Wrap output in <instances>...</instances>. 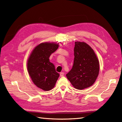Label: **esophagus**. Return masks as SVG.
Segmentation results:
<instances>
[{
    "mask_svg": "<svg viewBox=\"0 0 122 122\" xmlns=\"http://www.w3.org/2000/svg\"><path fill=\"white\" fill-rule=\"evenodd\" d=\"M64 73L63 72H61L60 74V75L61 77H63L64 76Z\"/></svg>",
    "mask_w": 122,
    "mask_h": 122,
    "instance_id": "obj_1",
    "label": "esophagus"
}]
</instances>
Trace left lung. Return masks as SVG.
Returning a JSON list of instances; mask_svg holds the SVG:
<instances>
[{"instance_id": "obj_1", "label": "left lung", "mask_w": 122, "mask_h": 122, "mask_svg": "<svg viewBox=\"0 0 122 122\" xmlns=\"http://www.w3.org/2000/svg\"><path fill=\"white\" fill-rule=\"evenodd\" d=\"M72 68L66 76L72 86L78 90L92 86L99 72V62L94 50L88 44L75 42Z\"/></svg>"}]
</instances>
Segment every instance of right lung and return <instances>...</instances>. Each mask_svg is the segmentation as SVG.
Masks as SVG:
<instances>
[{"label":"right lung","instance_id":"1","mask_svg":"<svg viewBox=\"0 0 122 122\" xmlns=\"http://www.w3.org/2000/svg\"><path fill=\"white\" fill-rule=\"evenodd\" d=\"M58 47L57 43H41L34 48L28 59L27 70L31 79L34 85L44 91L54 88L59 77L49 59Z\"/></svg>","mask_w":122,"mask_h":122}]
</instances>
